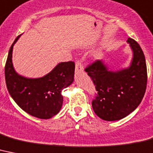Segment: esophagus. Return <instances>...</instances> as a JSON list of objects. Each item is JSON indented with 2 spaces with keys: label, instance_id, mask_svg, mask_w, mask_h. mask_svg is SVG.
<instances>
[{
  "label": "esophagus",
  "instance_id": "1",
  "mask_svg": "<svg viewBox=\"0 0 153 153\" xmlns=\"http://www.w3.org/2000/svg\"><path fill=\"white\" fill-rule=\"evenodd\" d=\"M83 71V66L82 64V61L78 59L76 60L75 63V71Z\"/></svg>",
  "mask_w": 153,
  "mask_h": 153
}]
</instances>
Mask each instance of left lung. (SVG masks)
Here are the masks:
<instances>
[{
  "label": "left lung",
  "instance_id": "8db88e82",
  "mask_svg": "<svg viewBox=\"0 0 153 153\" xmlns=\"http://www.w3.org/2000/svg\"><path fill=\"white\" fill-rule=\"evenodd\" d=\"M127 42L134 52L129 68L112 72L100 60L85 68L96 89L92 100L93 109L100 119L107 121L121 120L134 111L146 90L147 67L143 51L132 38H128Z\"/></svg>",
  "mask_w": 153,
  "mask_h": 153
}]
</instances>
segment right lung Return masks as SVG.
<instances>
[{
	"mask_svg": "<svg viewBox=\"0 0 153 153\" xmlns=\"http://www.w3.org/2000/svg\"><path fill=\"white\" fill-rule=\"evenodd\" d=\"M14 41L8 52L4 67L8 93L15 102L32 116L47 120L59 112L63 104L61 92L74 81V62L60 63L45 76L27 79L15 71L12 62Z\"/></svg>",
	"mask_w": 153,
	"mask_h": 153,
	"instance_id": "right-lung-1",
	"label": "right lung"
}]
</instances>
